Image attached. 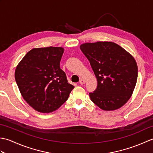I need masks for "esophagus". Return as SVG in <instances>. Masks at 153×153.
Returning <instances> with one entry per match:
<instances>
[{"instance_id":"34e87169","label":"esophagus","mask_w":153,"mask_h":153,"mask_svg":"<svg viewBox=\"0 0 153 153\" xmlns=\"http://www.w3.org/2000/svg\"><path fill=\"white\" fill-rule=\"evenodd\" d=\"M79 83L81 84V85H83V84H85V80H84L83 79H81L79 80Z\"/></svg>"}]
</instances>
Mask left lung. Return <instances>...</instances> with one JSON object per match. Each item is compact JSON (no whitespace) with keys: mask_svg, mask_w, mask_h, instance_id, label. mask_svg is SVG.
Here are the masks:
<instances>
[{"mask_svg":"<svg viewBox=\"0 0 153 153\" xmlns=\"http://www.w3.org/2000/svg\"><path fill=\"white\" fill-rule=\"evenodd\" d=\"M97 78L89 93L92 102L104 110H116L127 102L137 79V63L131 54L112 42L87 43L80 46Z\"/></svg>","mask_w":153,"mask_h":153,"instance_id":"obj_1","label":"left lung"}]
</instances>
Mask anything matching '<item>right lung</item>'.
Listing matches in <instances>:
<instances>
[{"label":"right lung","mask_w":153,"mask_h":153,"mask_svg":"<svg viewBox=\"0 0 153 153\" xmlns=\"http://www.w3.org/2000/svg\"><path fill=\"white\" fill-rule=\"evenodd\" d=\"M64 51L54 47L33 48L16 67L15 79L19 91L38 112L49 113L57 110L74 88L60 67Z\"/></svg>","instance_id":"1"}]
</instances>
